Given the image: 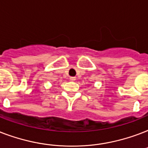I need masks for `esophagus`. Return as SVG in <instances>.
<instances>
[{"label": "esophagus", "mask_w": 148, "mask_h": 148, "mask_svg": "<svg viewBox=\"0 0 148 148\" xmlns=\"http://www.w3.org/2000/svg\"><path fill=\"white\" fill-rule=\"evenodd\" d=\"M70 80L71 81H76V77H70Z\"/></svg>", "instance_id": "34e87169"}]
</instances>
